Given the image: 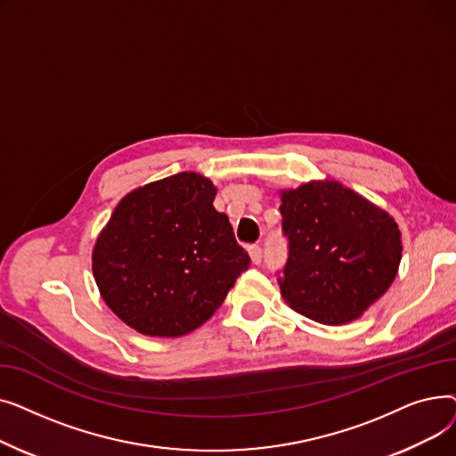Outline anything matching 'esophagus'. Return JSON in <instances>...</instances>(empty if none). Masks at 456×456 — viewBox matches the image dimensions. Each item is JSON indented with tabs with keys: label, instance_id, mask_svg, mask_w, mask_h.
I'll use <instances>...</instances> for the list:
<instances>
[{
	"label": "esophagus",
	"instance_id": "esophagus-1",
	"mask_svg": "<svg viewBox=\"0 0 456 456\" xmlns=\"http://www.w3.org/2000/svg\"><path fill=\"white\" fill-rule=\"evenodd\" d=\"M249 255H251V260L255 262V265H260V262H262V248L258 244H253L249 248Z\"/></svg>",
	"mask_w": 456,
	"mask_h": 456
}]
</instances>
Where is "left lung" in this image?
Masks as SVG:
<instances>
[{
  "label": "left lung",
  "mask_w": 456,
  "mask_h": 456,
  "mask_svg": "<svg viewBox=\"0 0 456 456\" xmlns=\"http://www.w3.org/2000/svg\"><path fill=\"white\" fill-rule=\"evenodd\" d=\"M289 258L281 296L323 325L356 320L385 294L401 262L394 218L340 183H306L281 196Z\"/></svg>",
  "instance_id": "left-lung-1"
}]
</instances>
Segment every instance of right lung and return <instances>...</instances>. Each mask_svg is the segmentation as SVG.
<instances>
[{"label":"right lung","instance_id":"obj_1","mask_svg":"<svg viewBox=\"0 0 456 456\" xmlns=\"http://www.w3.org/2000/svg\"><path fill=\"white\" fill-rule=\"evenodd\" d=\"M214 196L208 179L183 172L133 190L114 208L92 270L109 308L134 330L183 337L198 329L249 268Z\"/></svg>","mask_w":456,"mask_h":456}]
</instances>
